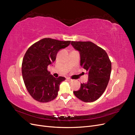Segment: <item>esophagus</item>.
<instances>
[{
	"mask_svg": "<svg viewBox=\"0 0 135 135\" xmlns=\"http://www.w3.org/2000/svg\"><path fill=\"white\" fill-rule=\"evenodd\" d=\"M66 80H67L68 81H71L73 80L71 79H70V78H66Z\"/></svg>",
	"mask_w": 135,
	"mask_h": 135,
	"instance_id": "34e87169",
	"label": "esophagus"
}]
</instances>
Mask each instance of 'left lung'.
<instances>
[{"label": "left lung", "instance_id": "8db88e82", "mask_svg": "<svg viewBox=\"0 0 135 135\" xmlns=\"http://www.w3.org/2000/svg\"><path fill=\"white\" fill-rule=\"evenodd\" d=\"M71 44L79 52L80 66L88 72L86 83L80 84L75 96L85 103L97 100L107 87L112 71V63L106 51L91 42H74Z\"/></svg>", "mask_w": 135, "mask_h": 135}]
</instances>
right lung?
Instances as JSON below:
<instances>
[{"label": "right lung", "mask_w": 135, "mask_h": 135, "mask_svg": "<svg viewBox=\"0 0 135 135\" xmlns=\"http://www.w3.org/2000/svg\"><path fill=\"white\" fill-rule=\"evenodd\" d=\"M71 41L44 38L31 46L22 63V74L28 92L34 100L47 103L58 95L59 85L65 78H56L47 68L56 60L58 52L68 47Z\"/></svg>", "instance_id": "right-lung-1"}]
</instances>
